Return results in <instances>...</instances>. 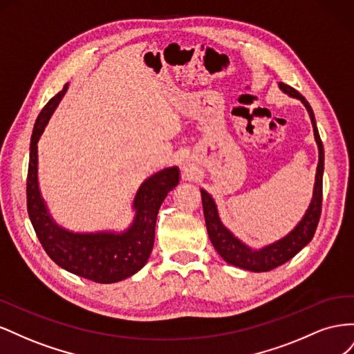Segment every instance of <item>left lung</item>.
<instances>
[{
    "label": "left lung",
    "mask_w": 354,
    "mask_h": 354,
    "mask_svg": "<svg viewBox=\"0 0 354 354\" xmlns=\"http://www.w3.org/2000/svg\"><path fill=\"white\" fill-rule=\"evenodd\" d=\"M279 88L286 93L291 97L301 100L306 106V109L310 115L313 125V133L319 149V164L316 171V181H315V190H313V199L310 203L308 209L306 211L303 220L297 224V227L288 233L285 238L277 241L272 245H267L264 248L255 251L243 245L238 238L223 226V223L218 217L216 202L207 194L205 190H201L202 195V207H203V216H205L208 236L216 251L221 255L224 261H227L232 266L241 267V269L250 270V272H269L276 269L288 260H291L295 254L301 251L304 246L313 239L315 232L317 227V223L320 218V212H322V180H324V145L320 140V136L316 127V120L312 106L299 94L295 88L289 87V85L279 82Z\"/></svg>",
    "instance_id": "8db88e82"
}]
</instances>
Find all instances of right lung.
<instances>
[{
  "mask_svg": "<svg viewBox=\"0 0 354 354\" xmlns=\"http://www.w3.org/2000/svg\"><path fill=\"white\" fill-rule=\"evenodd\" d=\"M66 90L68 84L50 99L32 131L26 180L28 214L42 248L57 266L97 283L120 282L147 263L155 242L159 207L168 192L178 185L180 173L177 167L165 168L145 180L134 198V221L124 233H72L57 226L39 194L37 143Z\"/></svg>",
  "mask_w": 354,
  "mask_h": 354,
  "instance_id": "add662e5",
  "label": "right lung"
}]
</instances>
